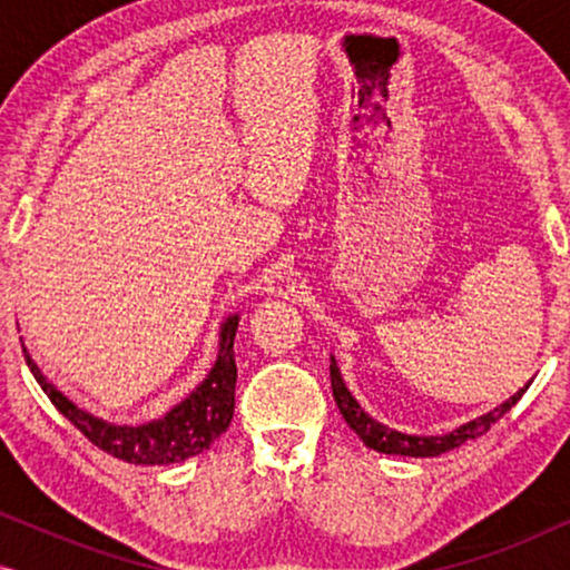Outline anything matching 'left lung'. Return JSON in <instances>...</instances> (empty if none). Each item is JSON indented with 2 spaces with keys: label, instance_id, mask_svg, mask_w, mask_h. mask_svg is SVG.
<instances>
[{
  "label": "left lung",
  "instance_id": "left-lung-1",
  "mask_svg": "<svg viewBox=\"0 0 570 570\" xmlns=\"http://www.w3.org/2000/svg\"><path fill=\"white\" fill-rule=\"evenodd\" d=\"M330 376H332L334 402H337L342 417H345V423L353 428L357 435H361L365 446L373 449V451H381V454H400V456H441L451 449H459L466 441L480 439V435L488 433L490 425L498 423V420H501L505 412H509L513 404L521 400V394H524L529 389V384L524 389H519V392L513 394L511 400L498 404L495 410L485 412V415L470 420V423L459 425L456 431L443 433V435H412V433L394 431V428H389L384 423H379V420H373L368 412H365L361 404H357L355 396L350 394V389L345 386V381H342V373H340L337 361H334V357H332V365H330Z\"/></svg>",
  "mask_w": 570,
  "mask_h": 570
}]
</instances>
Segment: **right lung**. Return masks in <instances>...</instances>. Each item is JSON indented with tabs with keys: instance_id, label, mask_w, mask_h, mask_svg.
<instances>
[{
	"instance_id": "1",
	"label": "right lung",
	"mask_w": 570,
	"mask_h": 570,
	"mask_svg": "<svg viewBox=\"0 0 570 570\" xmlns=\"http://www.w3.org/2000/svg\"><path fill=\"white\" fill-rule=\"evenodd\" d=\"M238 314L225 316L220 324V342H217V361L209 368L207 379L194 392L170 407L166 415L142 425H119L108 423L104 417L90 415L88 410L77 407L67 400L43 371L38 368L33 357L22 345L26 363L38 386L49 394L61 415L72 423L90 443L104 449L106 454L124 459L129 464H176L191 459L209 449V443L220 439L228 431L233 410H236V355H233V340L238 330Z\"/></svg>"
}]
</instances>
